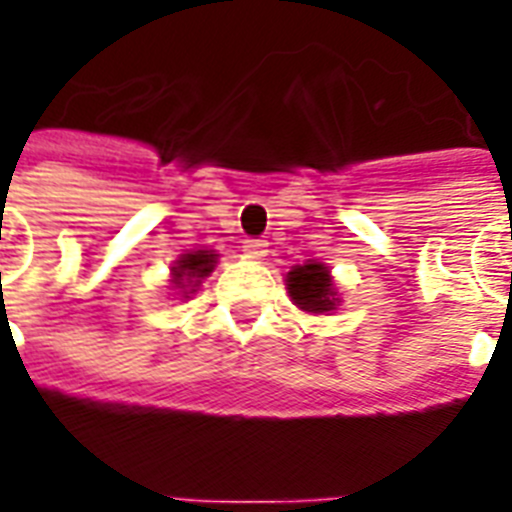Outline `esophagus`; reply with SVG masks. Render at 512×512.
<instances>
[{"instance_id":"obj_1","label":"esophagus","mask_w":512,"mask_h":512,"mask_svg":"<svg viewBox=\"0 0 512 512\" xmlns=\"http://www.w3.org/2000/svg\"><path fill=\"white\" fill-rule=\"evenodd\" d=\"M244 255L252 257V260H263V257L268 255V241L247 239L244 241Z\"/></svg>"}]
</instances>
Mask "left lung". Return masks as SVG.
Instances as JSON below:
<instances>
[{
	"label": "left lung",
	"mask_w": 512,
	"mask_h": 512,
	"mask_svg": "<svg viewBox=\"0 0 512 512\" xmlns=\"http://www.w3.org/2000/svg\"><path fill=\"white\" fill-rule=\"evenodd\" d=\"M287 292H290L292 303L308 314H327L341 303L335 295L330 268L325 263H314V260L292 265V271L287 273Z\"/></svg>",
	"instance_id": "8db88e82"
}]
</instances>
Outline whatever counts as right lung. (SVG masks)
Here are the masks:
<instances>
[{
    "instance_id": "right-lung-1",
    "label": "right lung",
    "mask_w": 512,
    "mask_h": 512,
    "mask_svg": "<svg viewBox=\"0 0 512 512\" xmlns=\"http://www.w3.org/2000/svg\"><path fill=\"white\" fill-rule=\"evenodd\" d=\"M217 265V255L212 249H195V252H187L174 263L171 268V282L177 284L179 290L185 292V298L190 292L198 290L201 279H206L209 273L214 271Z\"/></svg>"
}]
</instances>
